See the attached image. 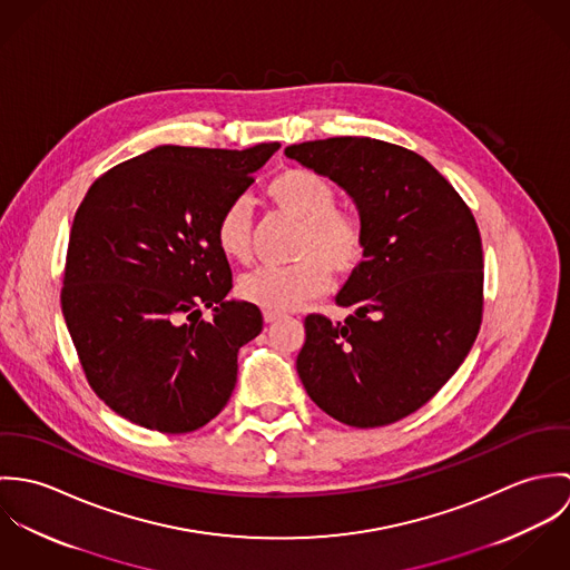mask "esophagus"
Listing matches in <instances>:
<instances>
[{"label": "esophagus", "instance_id": "esophagus-1", "mask_svg": "<svg viewBox=\"0 0 570 570\" xmlns=\"http://www.w3.org/2000/svg\"><path fill=\"white\" fill-rule=\"evenodd\" d=\"M283 318V314L281 312H263V321L269 325V323H276V321H281Z\"/></svg>", "mask_w": 570, "mask_h": 570}]
</instances>
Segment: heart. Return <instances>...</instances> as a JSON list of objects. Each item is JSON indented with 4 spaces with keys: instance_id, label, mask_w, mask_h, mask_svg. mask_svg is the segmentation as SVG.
I'll list each match as a JSON object with an SVG mask.
<instances>
[{
    "instance_id": "heart-1",
    "label": "heart",
    "mask_w": 570,
    "mask_h": 570,
    "mask_svg": "<svg viewBox=\"0 0 570 570\" xmlns=\"http://www.w3.org/2000/svg\"><path fill=\"white\" fill-rule=\"evenodd\" d=\"M265 193L283 215L301 224L292 252L296 263L245 274L239 281L244 301L265 312L296 309L325 294L331 274L346 278L362 267L368 252L366 224L357 213L335 208L337 193L325 175L292 166L276 173ZM215 242L226 258L249 263L252 222L245 199H235L222 210Z\"/></svg>"
}]
</instances>
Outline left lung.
I'll return each mask as SVG.
<instances>
[{"label": "left lung", "instance_id": "1", "mask_svg": "<svg viewBox=\"0 0 570 570\" xmlns=\"http://www.w3.org/2000/svg\"><path fill=\"white\" fill-rule=\"evenodd\" d=\"M285 156L342 186L368 230L362 267L335 303L344 323L305 318L296 368L307 395L353 428L428 404L468 357L483 321V245L452 184L419 154L373 138H326Z\"/></svg>", "mask_w": 570, "mask_h": 570}]
</instances>
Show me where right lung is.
<instances>
[{
  "mask_svg": "<svg viewBox=\"0 0 570 570\" xmlns=\"http://www.w3.org/2000/svg\"><path fill=\"white\" fill-rule=\"evenodd\" d=\"M278 147L164 145L89 186L70 233L61 307L91 391L131 423L184 434L228 404L237 353L263 316L226 298L233 269L215 224ZM204 308L213 322L200 318Z\"/></svg>",
  "mask_w": 570,
  "mask_h": 570,
  "instance_id": "right-lung-1",
  "label": "right lung"
}]
</instances>
